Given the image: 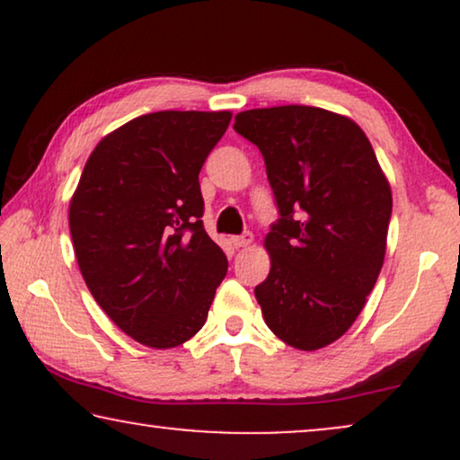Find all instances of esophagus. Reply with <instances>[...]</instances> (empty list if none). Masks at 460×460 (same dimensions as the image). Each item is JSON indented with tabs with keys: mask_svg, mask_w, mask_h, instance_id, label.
<instances>
[{
	"mask_svg": "<svg viewBox=\"0 0 460 460\" xmlns=\"http://www.w3.org/2000/svg\"><path fill=\"white\" fill-rule=\"evenodd\" d=\"M232 243H234V247H236V249L249 247V244H251V243H253V234H251V232H244V234H241V236H234V238H232Z\"/></svg>",
	"mask_w": 460,
	"mask_h": 460,
	"instance_id": "1",
	"label": "esophagus"
}]
</instances>
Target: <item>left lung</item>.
<instances>
[{
  "instance_id": "8db88e82",
  "label": "left lung",
  "mask_w": 460,
  "mask_h": 460,
  "mask_svg": "<svg viewBox=\"0 0 460 460\" xmlns=\"http://www.w3.org/2000/svg\"><path fill=\"white\" fill-rule=\"evenodd\" d=\"M234 129L266 161L280 219L270 274L255 287L263 320L295 349L345 335L383 268L392 188L360 125L318 106L238 112Z\"/></svg>"
}]
</instances>
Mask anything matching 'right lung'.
Masks as SVG:
<instances>
[{"mask_svg": "<svg viewBox=\"0 0 460 460\" xmlns=\"http://www.w3.org/2000/svg\"><path fill=\"white\" fill-rule=\"evenodd\" d=\"M230 111H159L98 142L68 207L87 288L112 323L155 349L203 329L228 272L203 228L199 172Z\"/></svg>", "mask_w": 460, "mask_h": 460, "instance_id": "add662e5", "label": "right lung"}]
</instances>
